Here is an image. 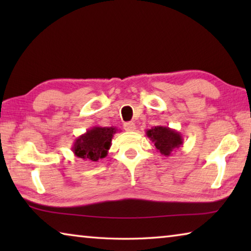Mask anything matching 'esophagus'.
Returning a JSON list of instances; mask_svg holds the SVG:
<instances>
[{
    "instance_id": "34e87169",
    "label": "esophagus",
    "mask_w": 251,
    "mask_h": 251,
    "mask_svg": "<svg viewBox=\"0 0 251 251\" xmlns=\"http://www.w3.org/2000/svg\"><path fill=\"white\" fill-rule=\"evenodd\" d=\"M124 128H125L127 131H133V130L136 129V125L134 124L133 122L125 123V124H124Z\"/></svg>"
}]
</instances>
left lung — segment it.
Returning a JSON list of instances; mask_svg holds the SVG:
<instances>
[{
    "label": "left lung",
    "instance_id": "1",
    "mask_svg": "<svg viewBox=\"0 0 251 251\" xmlns=\"http://www.w3.org/2000/svg\"><path fill=\"white\" fill-rule=\"evenodd\" d=\"M147 137L154 143L157 151L164 156H171L172 152L179 148L184 139L179 133L167 126H155L146 130Z\"/></svg>",
    "mask_w": 251,
    "mask_h": 251
}]
</instances>
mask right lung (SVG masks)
<instances>
[{"label":"right lung","mask_w":251,"mask_h":251,"mask_svg":"<svg viewBox=\"0 0 251 251\" xmlns=\"http://www.w3.org/2000/svg\"><path fill=\"white\" fill-rule=\"evenodd\" d=\"M116 127L94 126L87 129L86 133L78 136L73 143L72 151L78 158L90 161H99L105 158L110 148V143Z\"/></svg>","instance_id":"obj_1"}]
</instances>
